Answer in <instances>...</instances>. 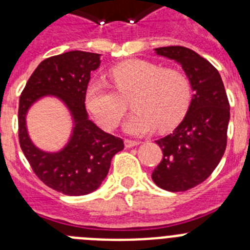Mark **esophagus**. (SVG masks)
<instances>
[{
	"label": "esophagus",
	"mask_w": 250,
	"mask_h": 250,
	"mask_svg": "<svg viewBox=\"0 0 250 250\" xmlns=\"http://www.w3.org/2000/svg\"><path fill=\"white\" fill-rule=\"evenodd\" d=\"M124 144H125V147H132V146H136V145H139L140 143L136 140H129V139H125V140H124Z\"/></svg>",
	"instance_id": "1"
}]
</instances>
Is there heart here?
Returning a JSON list of instances; mask_svg holds the SVG:
<instances>
[{
    "mask_svg": "<svg viewBox=\"0 0 250 250\" xmlns=\"http://www.w3.org/2000/svg\"><path fill=\"white\" fill-rule=\"evenodd\" d=\"M115 90L94 83L86 91V105L104 129L118 126L132 99L131 115L124 125L127 134L145 135L158 127L169 131L185 118L191 104V85L176 68H163L145 60H126L109 71Z\"/></svg>",
    "mask_w": 250,
    "mask_h": 250,
    "instance_id": "1",
    "label": "heart"
}]
</instances>
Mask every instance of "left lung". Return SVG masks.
I'll return each mask as SVG.
<instances>
[{"label":"left lung","mask_w":250,"mask_h":250,"mask_svg":"<svg viewBox=\"0 0 250 250\" xmlns=\"http://www.w3.org/2000/svg\"><path fill=\"white\" fill-rule=\"evenodd\" d=\"M180 63L194 95L185 118L171 134L156 140L163 150L151 178L167 191H185L210 176L224 155L230 109L219 72L195 51L183 46L155 48Z\"/></svg>","instance_id":"left-lung-1"}]
</instances>
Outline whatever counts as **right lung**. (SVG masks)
Instances as JSON below:
<instances>
[{
	"instance_id": "1",
	"label": "right lung",
	"mask_w": 250,
	"mask_h": 250,
	"mask_svg": "<svg viewBox=\"0 0 250 250\" xmlns=\"http://www.w3.org/2000/svg\"><path fill=\"white\" fill-rule=\"evenodd\" d=\"M100 66V55L68 51L40 63L20 96V146L37 178L65 195L95 191L109 173L112 156L124 149L123 139L107 134L89 120L85 107L90 72ZM43 96H55L66 105L74 120L72 138L57 153L42 152L30 141L25 115Z\"/></svg>"
}]
</instances>
